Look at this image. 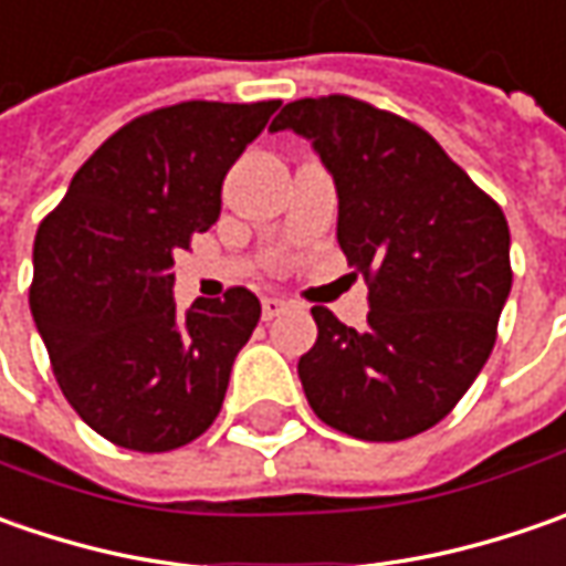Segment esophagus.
I'll return each instance as SVG.
<instances>
[{"label":"esophagus","mask_w":566,"mask_h":566,"mask_svg":"<svg viewBox=\"0 0 566 566\" xmlns=\"http://www.w3.org/2000/svg\"><path fill=\"white\" fill-rule=\"evenodd\" d=\"M286 308H290V302H283V298H264V302H261V317H264V321H273V317L283 315Z\"/></svg>","instance_id":"34e87169"}]
</instances>
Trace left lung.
Instances as JSON below:
<instances>
[{
  "mask_svg": "<svg viewBox=\"0 0 566 566\" xmlns=\"http://www.w3.org/2000/svg\"><path fill=\"white\" fill-rule=\"evenodd\" d=\"M308 138L334 176L337 242L368 283V327L315 305L302 390L324 424L402 441L479 378L511 295L504 210L416 122L346 94L286 103L271 132Z\"/></svg>",
  "mask_w": 566,
  "mask_h": 566,
  "instance_id": "obj_1",
  "label": "left lung"
}]
</instances>
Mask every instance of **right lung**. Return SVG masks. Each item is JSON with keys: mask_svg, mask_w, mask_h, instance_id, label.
Segmentation results:
<instances>
[{"mask_svg": "<svg viewBox=\"0 0 566 566\" xmlns=\"http://www.w3.org/2000/svg\"><path fill=\"white\" fill-rule=\"evenodd\" d=\"M280 99H188L144 113L81 166L33 242L31 315L77 416L106 441L164 453L213 424L261 302L245 286L172 302V264L220 217L229 166Z\"/></svg>", "mask_w": 566, "mask_h": 566, "instance_id": "add662e5", "label": "right lung"}]
</instances>
